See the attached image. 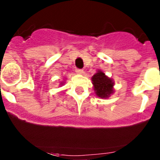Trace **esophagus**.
Masks as SVG:
<instances>
[{"label":"esophagus","mask_w":160,"mask_h":160,"mask_svg":"<svg viewBox=\"0 0 160 160\" xmlns=\"http://www.w3.org/2000/svg\"><path fill=\"white\" fill-rule=\"evenodd\" d=\"M75 71L78 74H82L83 72H84L82 70H81V69H76Z\"/></svg>","instance_id":"34e87169"}]
</instances>
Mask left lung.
<instances>
[{"label": "left lung", "instance_id": "1", "mask_svg": "<svg viewBox=\"0 0 160 160\" xmlns=\"http://www.w3.org/2000/svg\"><path fill=\"white\" fill-rule=\"evenodd\" d=\"M94 90L96 95L101 98H108L114 92V82L102 70H98L97 73L91 78Z\"/></svg>", "mask_w": 160, "mask_h": 160}]
</instances>
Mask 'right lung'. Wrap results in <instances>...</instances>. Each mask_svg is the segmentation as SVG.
<instances>
[{
  "instance_id": "add662e5",
  "label": "right lung",
  "mask_w": 160,
  "mask_h": 160,
  "mask_svg": "<svg viewBox=\"0 0 160 160\" xmlns=\"http://www.w3.org/2000/svg\"><path fill=\"white\" fill-rule=\"evenodd\" d=\"M64 82H65V79H63V82H62L60 83V86H62L63 83H64Z\"/></svg>"
}]
</instances>
